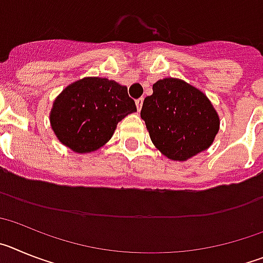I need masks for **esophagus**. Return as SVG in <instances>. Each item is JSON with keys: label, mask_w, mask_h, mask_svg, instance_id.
<instances>
[{"label": "esophagus", "mask_w": 263, "mask_h": 263, "mask_svg": "<svg viewBox=\"0 0 263 263\" xmlns=\"http://www.w3.org/2000/svg\"><path fill=\"white\" fill-rule=\"evenodd\" d=\"M136 104H137V109H138V110H141V108H142V104H143V97H139V99H137Z\"/></svg>", "instance_id": "1"}]
</instances>
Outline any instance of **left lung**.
Segmentation results:
<instances>
[{
	"label": "left lung",
	"mask_w": 263,
	"mask_h": 263,
	"mask_svg": "<svg viewBox=\"0 0 263 263\" xmlns=\"http://www.w3.org/2000/svg\"><path fill=\"white\" fill-rule=\"evenodd\" d=\"M141 117L153 143L174 160H185L212 145L220 120L203 92L179 79H163L143 100Z\"/></svg>",
	"instance_id": "1"
}]
</instances>
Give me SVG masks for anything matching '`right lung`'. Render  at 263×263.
Here are the masks:
<instances>
[{"label": "right lung", "mask_w": 263, "mask_h": 263, "mask_svg": "<svg viewBox=\"0 0 263 263\" xmlns=\"http://www.w3.org/2000/svg\"><path fill=\"white\" fill-rule=\"evenodd\" d=\"M137 111L126 87L101 78H85L59 95L50 115L52 130L76 153L95 152L111 138L117 124Z\"/></svg>", "instance_id": "add662e5"}]
</instances>
